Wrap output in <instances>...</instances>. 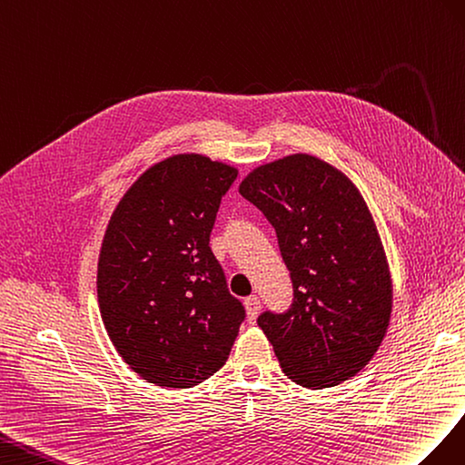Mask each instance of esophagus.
<instances>
[{
	"mask_svg": "<svg viewBox=\"0 0 465 465\" xmlns=\"http://www.w3.org/2000/svg\"><path fill=\"white\" fill-rule=\"evenodd\" d=\"M245 310H247V322L249 323H255L257 322V315L261 312V300H259V296L245 298Z\"/></svg>",
	"mask_w": 465,
	"mask_h": 465,
	"instance_id": "1",
	"label": "esophagus"
}]
</instances>
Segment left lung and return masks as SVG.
<instances>
[{
  "mask_svg": "<svg viewBox=\"0 0 465 465\" xmlns=\"http://www.w3.org/2000/svg\"><path fill=\"white\" fill-rule=\"evenodd\" d=\"M276 232L294 300L259 327L282 372L308 390L372 361L391 315V278L372 214L339 169L308 153L257 167L240 184Z\"/></svg>",
  "mask_w": 465,
  "mask_h": 465,
  "instance_id": "8db88e82",
  "label": "left lung"
}]
</instances>
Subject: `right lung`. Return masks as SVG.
<instances>
[{"label":"right lung","mask_w":465,"mask_h":465,"mask_svg":"<svg viewBox=\"0 0 465 465\" xmlns=\"http://www.w3.org/2000/svg\"><path fill=\"white\" fill-rule=\"evenodd\" d=\"M237 169L198 153L150 167L104 233L97 296L104 329L145 381L193 388L225 364L245 320L210 249Z\"/></svg>","instance_id":"obj_1"}]
</instances>
